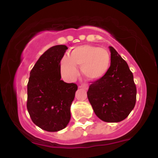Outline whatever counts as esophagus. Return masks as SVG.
<instances>
[{"label":"esophagus","mask_w":158,"mask_h":158,"mask_svg":"<svg viewBox=\"0 0 158 158\" xmlns=\"http://www.w3.org/2000/svg\"><path fill=\"white\" fill-rule=\"evenodd\" d=\"M79 88H84L85 90H88V85H87V84H82V85H79Z\"/></svg>","instance_id":"34e87169"}]
</instances>
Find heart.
Here are the masks:
<instances>
[{
    "instance_id": "1",
    "label": "heart",
    "mask_w": 158,
    "mask_h": 158,
    "mask_svg": "<svg viewBox=\"0 0 158 158\" xmlns=\"http://www.w3.org/2000/svg\"><path fill=\"white\" fill-rule=\"evenodd\" d=\"M110 65V55L106 49L93 45L85 44L77 47L61 61V73L68 80L77 77V67H81L83 76L90 81L102 79L108 72Z\"/></svg>"
}]
</instances>
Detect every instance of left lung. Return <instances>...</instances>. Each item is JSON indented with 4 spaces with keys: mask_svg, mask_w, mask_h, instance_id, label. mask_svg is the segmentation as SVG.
<instances>
[{
    "mask_svg": "<svg viewBox=\"0 0 158 158\" xmlns=\"http://www.w3.org/2000/svg\"><path fill=\"white\" fill-rule=\"evenodd\" d=\"M109 70L102 79L92 81L88 92L94 113L107 123H118L129 115L135 108L137 88L132 72L113 47Z\"/></svg>",
    "mask_w": 158,
    "mask_h": 158,
    "instance_id": "8db88e82",
    "label": "left lung"
}]
</instances>
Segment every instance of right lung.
Masks as SVG:
<instances>
[{
  "mask_svg": "<svg viewBox=\"0 0 158 158\" xmlns=\"http://www.w3.org/2000/svg\"><path fill=\"white\" fill-rule=\"evenodd\" d=\"M68 50L56 45L42 54L30 71L27 108L32 121L47 131L64 128L78 86L61 80V60Z\"/></svg>",
  "mask_w": 158,
  "mask_h": 158,
  "instance_id": "add662e5",
  "label": "right lung"
}]
</instances>
